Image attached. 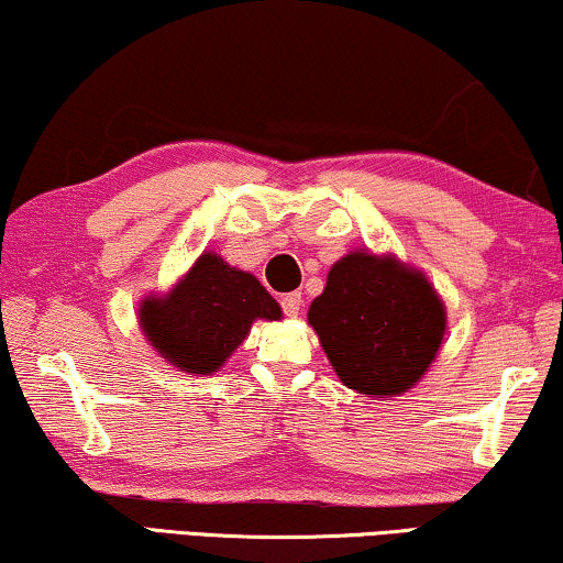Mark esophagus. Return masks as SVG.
<instances>
[{
	"label": "esophagus",
	"instance_id": "34e87169",
	"mask_svg": "<svg viewBox=\"0 0 563 563\" xmlns=\"http://www.w3.org/2000/svg\"><path fill=\"white\" fill-rule=\"evenodd\" d=\"M300 303H303V300H300V292H288V296H283V298H280L283 313H285V316H290V319H296V316H298V311H300Z\"/></svg>",
	"mask_w": 563,
	"mask_h": 563
}]
</instances>
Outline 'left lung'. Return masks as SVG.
Listing matches in <instances>:
<instances>
[{
	"mask_svg": "<svg viewBox=\"0 0 563 563\" xmlns=\"http://www.w3.org/2000/svg\"><path fill=\"white\" fill-rule=\"evenodd\" d=\"M308 323L339 379L362 395H400L437 357L446 311L431 283L395 257L352 252L329 271Z\"/></svg>",
	"mask_w": 563,
	"mask_h": 563,
	"instance_id": "1",
	"label": "left lung"
}]
</instances>
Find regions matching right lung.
<instances>
[{
	"mask_svg": "<svg viewBox=\"0 0 563 563\" xmlns=\"http://www.w3.org/2000/svg\"><path fill=\"white\" fill-rule=\"evenodd\" d=\"M255 319L278 321L280 306L255 275L206 252L165 298H147L140 327L147 342L184 372L209 375L227 362Z\"/></svg>",
	"mask_w": 563,
	"mask_h": 563,
	"instance_id": "right-lung-1",
	"label": "right lung"
}]
</instances>
